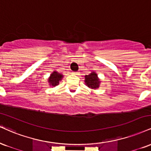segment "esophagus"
Returning a JSON list of instances; mask_svg holds the SVG:
<instances>
[{"mask_svg":"<svg viewBox=\"0 0 151 151\" xmlns=\"http://www.w3.org/2000/svg\"><path fill=\"white\" fill-rule=\"evenodd\" d=\"M72 74H75V75H77V74H79V72H72Z\"/></svg>","mask_w":151,"mask_h":151,"instance_id":"obj_1","label":"esophagus"}]
</instances>
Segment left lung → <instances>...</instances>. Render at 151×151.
Listing matches in <instances>:
<instances>
[{"mask_svg":"<svg viewBox=\"0 0 151 151\" xmlns=\"http://www.w3.org/2000/svg\"><path fill=\"white\" fill-rule=\"evenodd\" d=\"M100 83H101V81L95 72H92L88 75H85V83L90 88L96 89L99 88Z\"/></svg>","mask_w":151,"mask_h":151,"instance_id":"obj_1","label":"left lung"}]
</instances>
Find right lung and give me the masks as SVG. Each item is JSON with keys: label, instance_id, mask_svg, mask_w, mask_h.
I'll list each match as a JSON object with an SVG mask.
<instances>
[{"label": "right lung", "instance_id": "add662e5", "mask_svg": "<svg viewBox=\"0 0 151 151\" xmlns=\"http://www.w3.org/2000/svg\"><path fill=\"white\" fill-rule=\"evenodd\" d=\"M63 75L60 74L59 72L54 71L52 73L50 74V77L48 78V83L49 85L52 87H55V86L59 84V81L62 80Z\"/></svg>", "mask_w": 151, "mask_h": 151}]
</instances>
